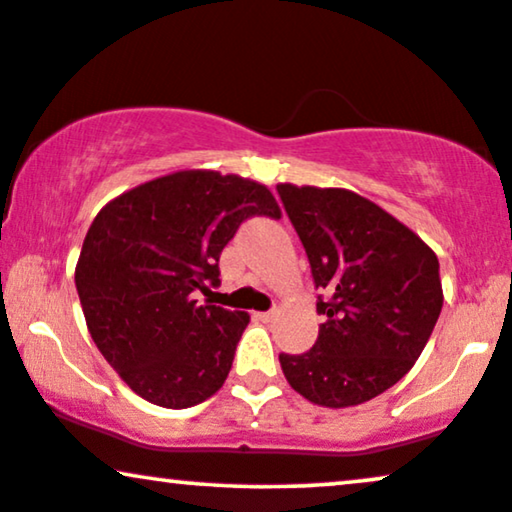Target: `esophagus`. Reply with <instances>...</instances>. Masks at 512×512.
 Wrapping results in <instances>:
<instances>
[{"label": "esophagus", "instance_id": "obj_1", "mask_svg": "<svg viewBox=\"0 0 512 512\" xmlns=\"http://www.w3.org/2000/svg\"><path fill=\"white\" fill-rule=\"evenodd\" d=\"M257 318H260V320H264V323H269V320H274V318H276V309H271V311H262V313H257Z\"/></svg>", "mask_w": 512, "mask_h": 512}]
</instances>
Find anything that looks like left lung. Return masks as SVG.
<instances>
[{
    "mask_svg": "<svg viewBox=\"0 0 512 512\" xmlns=\"http://www.w3.org/2000/svg\"><path fill=\"white\" fill-rule=\"evenodd\" d=\"M285 213L323 290L309 351L281 353L288 384L311 403L351 407L398 384L442 309L435 252L377 203L349 189L278 185Z\"/></svg>",
    "mask_w": 512,
    "mask_h": 512,
    "instance_id": "obj_1",
    "label": "left lung"
}]
</instances>
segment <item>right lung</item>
<instances>
[{"instance_id": "obj_1", "label": "right lung", "mask_w": 512, "mask_h": 512, "mask_svg": "<svg viewBox=\"0 0 512 512\" xmlns=\"http://www.w3.org/2000/svg\"><path fill=\"white\" fill-rule=\"evenodd\" d=\"M255 215L281 217L269 189L215 170L156 177L95 215L74 283L95 346L140 398L185 410L222 388L250 316L194 292L220 285L224 245Z\"/></svg>"}]
</instances>
